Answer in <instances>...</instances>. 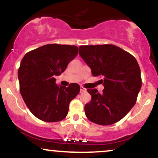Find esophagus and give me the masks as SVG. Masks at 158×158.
Segmentation results:
<instances>
[{
    "mask_svg": "<svg viewBox=\"0 0 158 158\" xmlns=\"http://www.w3.org/2000/svg\"><path fill=\"white\" fill-rule=\"evenodd\" d=\"M86 91V89H85V88L83 87H81V92L82 93V92H85Z\"/></svg>",
    "mask_w": 158,
    "mask_h": 158,
    "instance_id": "esophagus-1",
    "label": "esophagus"
}]
</instances>
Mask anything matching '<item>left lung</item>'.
Masks as SVG:
<instances>
[{"mask_svg":"<svg viewBox=\"0 0 158 158\" xmlns=\"http://www.w3.org/2000/svg\"><path fill=\"white\" fill-rule=\"evenodd\" d=\"M79 54L91 69L94 77L100 76L104 89H88L91 100L85 105L90 121L102 126L118 122L136 104L142 87V77L135 57L112 44L79 47Z\"/></svg>","mask_w":158,"mask_h":158,"instance_id":"8db88e82","label":"left lung"}]
</instances>
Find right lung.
Returning a JSON list of instances; mask_svg holds the SVG:
<instances>
[{
  "mask_svg": "<svg viewBox=\"0 0 158 158\" xmlns=\"http://www.w3.org/2000/svg\"><path fill=\"white\" fill-rule=\"evenodd\" d=\"M78 54L70 45H44L24 55L18 69L19 91L30 112L45 122H59L66 118L70 102L80 92V85L58 86L56 75L64 73Z\"/></svg>",
  "mask_w": 158,
  "mask_h": 158,
  "instance_id": "obj_1",
  "label": "right lung"
}]
</instances>
